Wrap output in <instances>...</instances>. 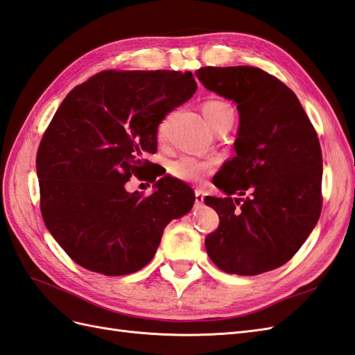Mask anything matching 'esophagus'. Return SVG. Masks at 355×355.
Returning a JSON list of instances; mask_svg holds the SVG:
<instances>
[{
	"label": "esophagus",
	"mask_w": 355,
	"mask_h": 355,
	"mask_svg": "<svg viewBox=\"0 0 355 355\" xmlns=\"http://www.w3.org/2000/svg\"><path fill=\"white\" fill-rule=\"evenodd\" d=\"M202 202H204V193H202V191H200V189H196V191H195V204L200 205Z\"/></svg>",
	"instance_id": "obj_1"
}]
</instances>
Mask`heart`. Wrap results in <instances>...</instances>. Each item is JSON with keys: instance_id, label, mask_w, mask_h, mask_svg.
<instances>
[{"instance_id": "b5f03b06", "label": "heart", "mask_w": 355, "mask_h": 355, "mask_svg": "<svg viewBox=\"0 0 355 355\" xmlns=\"http://www.w3.org/2000/svg\"><path fill=\"white\" fill-rule=\"evenodd\" d=\"M201 110L205 121L211 128H215L224 122H233L234 110L228 103L222 100H205L201 104ZM216 168L215 160H202L191 157V155H181V157L169 163V174L181 181L187 183H200V181L211 174Z\"/></svg>"}]
</instances>
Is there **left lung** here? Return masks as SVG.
Here are the masks:
<instances>
[{
    "mask_svg": "<svg viewBox=\"0 0 355 355\" xmlns=\"http://www.w3.org/2000/svg\"><path fill=\"white\" fill-rule=\"evenodd\" d=\"M196 77L237 104L236 155L205 196L219 225L205 250L227 274L259 275L289 261L322 210V151L315 127L283 81L254 66H204Z\"/></svg>",
    "mask_w": 355,
    "mask_h": 355,
    "instance_id": "8db88e82",
    "label": "left lung"
}]
</instances>
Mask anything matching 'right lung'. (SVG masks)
Masks as SVG:
<instances>
[{
  "instance_id": "obj_1",
  "label": "right lung",
  "mask_w": 355,
  "mask_h": 355,
  "mask_svg": "<svg viewBox=\"0 0 355 355\" xmlns=\"http://www.w3.org/2000/svg\"><path fill=\"white\" fill-rule=\"evenodd\" d=\"M191 71H103L73 87L40 140V211L63 251L87 270L118 277L146 266L163 230L192 209L184 183L163 177L153 195L128 193L131 177L164 172L144 159L157 127L196 90Z\"/></svg>"
}]
</instances>
